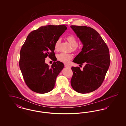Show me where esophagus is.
Returning a JSON list of instances; mask_svg holds the SVG:
<instances>
[{
    "label": "esophagus",
    "mask_w": 126,
    "mask_h": 126,
    "mask_svg": "<svg viewBox=\"0 0 126 126\" xmlns=\"http://www.w3.org/2000/svg\"><path fill=\"white\" fill-rule=\"evenodd\" d=\"M65 66L66 67H68L69 68H71V66L70 65H66V64H65Z\"/></svg>",
    "instance_id": "1"
}]
</instances>
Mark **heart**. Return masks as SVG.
Returning <instances> with one entry per match:
<instances>
[{"label":"heart","instance_id":"heart-1","mask_svg":"<svg viewBox=\"0 0 126 126\" xmlns=\"http://www.w3.org/2000/svg\"><path fill=\"white\" fill-rule=\"evenodd\" d=\"M67 41L69 42L73 46V49L74 50H76L78 49L77 47V39L76 37L73 35H69L66 37ZM60 40L58 39L55 42L54 44L55 50L57 51L59 48V45L60 43ZM73 58V55L71 53H67L65 52H62L59 54L57 56V59L60 62L64 63L65 64L68 63L70 61L72 60Z\"/></svg>","mask_w":126,"mask_h":126}]
</instances>
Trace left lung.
<instances>
[{"label": "left lung", "instance_id": "left-lung-1", "mask_svg": "<svg viewBox=\"0 0 126 126\" xmlns=\"http://www.w3.org/2000/svg\"><path fill=\"white\" fill-rule=\"evenodd\" d=\"M70 27L84 45L73 61L85 64L83 70L72 66L71 86L79 93H88L97 89L104 81L110 62L109 49L96 30L85 26Z\"/></svg>", "mask_w": 126, "mask_h": 126}]
</instances>
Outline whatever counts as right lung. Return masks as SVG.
Masks as SVG:
<instances>
[{
  "label": "right lung",
  "instance_id": "add662e5",
  "mask_svg": "<svg viewBox=\"0 0 126 126\" xmlns=\"http://www.w3.org/2000/svg\"><path fill=\"white\" fill-rule=\"evenodd\" d=\"M67 29L65 24L43 26L31 32L20 52L19 66L25 83L31 90L45 94L54 88L64 64L57 61L54 44ZM48 56L54 61L51 67L45 62Z\"/></svg>",
  "mask_w": 126,
  "mask_h": 126
}]
</instances>
